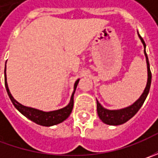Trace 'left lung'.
I'll use <instances>...</instances> for the list:
<instances>
[{
	"instance_id": "1",
	"label": "left lung",
	"mask_w": 158,
	"mask_h": 158,
	"mask_svg": "<svg viewBox=\"0 0 158 158\" xmlns=\"http://www.w3.org/2000/svg\"><path fill=\"white\" fill-rule=\"evenodd\" d=\"M139 35V38L141 41L143 42V46H144V53L146 56V61H147V69H148V82H147V85L146 88L144 89L143 93L142 96L140 97V98L135 102L132 106L126 107L124 109H120V110H107L106 108H104L103 106L99 104V102L97 100V111H98V114L99 116L100 119L107 125H112V126H118V125H121L127 122V120H129L132 117H134L136 112L140 110V108L142 107L143 105L144 101L146 99L147 96L149 94V89H150V83H151V72H150V69H149V59L147 56V53L145 51V42L143 40V38Z\"/></svg>"
}]
</instances>
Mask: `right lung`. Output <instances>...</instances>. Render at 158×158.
I'll use <instances>...</instances> for the list:
<instances>
[{
	"instance_id": "add662e5",
	"label": "right lung",
	"mask_w": 158,
	"mask_h": 158,
	"mask_svg": "<svg viewBox=\"0 0 158 158\" xmlns=\"http://www.w3.org/2000/svg\"><path fill=\"white\" fill-rule=\"evenodd\" d=\"M4 73H5V87H6L7 92H8V95H9L11 102L13 103L14 106L19 112H21L23 115H24L26 118L35 122L36 124H39L40 126H45V127H51V126L62 122L70 115V113L72 112V109H73V106H74V94H75L76 86H77V84L79 82V79L75 82L74 92L71 96V99H70L69 104L68 106L62 108V109L57 110V111L43 112V111H40V110L35 109V108L23 106L21 104H19L17 101H15L14 99V98L12 97L10 91H9L8 83H7V81H6L7 80V78H6V67H5Z\"/></svg>"
}]
</instances>
